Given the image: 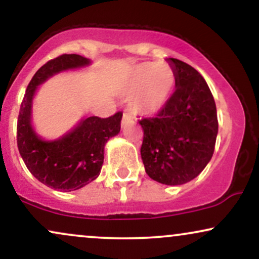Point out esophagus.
<instances>
[{
  "mask_svg": "<svg viewBox=\"0 0 259 259\" xmlns=\"http://www.w3.org/2000/svg\"><path fill=\"white\" fill-rule=\"evenodd\" d=\"M129 123H132V117H130L129 113H124L123 118H121V126L125 127Z\"/></svg>",
  "mask_w": 259,
  "mask_h": 259,
  "instance_id": "34e87169",
  "label": "esophagus"
}]
</instances>
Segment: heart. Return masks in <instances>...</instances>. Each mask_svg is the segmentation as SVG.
<instances>
[{"mask_svg":"<svg viewBox=\"0 0 259 259\" xmlns=\"http://www.w3.org/2000/svg\"><path fill=\"white\" fill-rule=\"evenodd\" d=\"M177 88V73L165 63L145 62L133 67L124 76L119 92L133 97V111L154 115L168 105Z\"/></svg>","mask_w":259,"mask_h":259,"instance_id":"obj_1","label":"heart"}]
</instances>
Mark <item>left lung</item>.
I'll return each mask as SVG.
<instances>
[{"label":"left lung","mask_w":259,"mask_h":259,"mask_svg":"<svg viewBox=\"0 0 259 259\" xmlns=\"http://www.w3.org/2000/svg\"><path fill=\"white\" fill-rule=\"evenodd\" d=\"M177 89L156 117L139 120L144 130L141 158L151 179L183 185L206 168L214 152L218 118L213 95L195 68L169 58Z\"/></svg>","instance_id":"left-lung-1"}]
</instances>
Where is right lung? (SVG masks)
Listing matches in <instances>:
<instances>
[{
    "mask_svg": "<svg viewBox=\"0 0 259 259\" xmlns=\"http://www.w3.org/2000/svg\"><path fill=\"white\" fill-rule=\"evenodd\" d=\"M90 59L79 55H62L44 64L26 88L17 124V144L26 168L38 181L61 191H74L100 175L105 145L120 132L123 113L108 118L89 117L53 141H46L31 125L32 99L38 85L59 72L86 67Z\"/></svg>",
    "mask_w": 259,
    "mask_h": 259,
    "instance_id": "add662e5",
    "label": "right lung"
}]
</instances>
